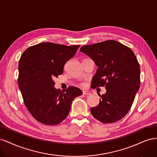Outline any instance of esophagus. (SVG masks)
<instances>
[{"mask_svg":"<svg viewBox=\"0 0 157 157\" xmlns=\"http://www.w3.org/2000/svg\"><path fill=\"white\" fill-rule=\"evenodd\" d=\"M82 94H84V95H86V96H90V95H91V93H90V92H88V91H83L82 92Z\"/></svg>","mask_w":157,"mask_h":157,"instance_id":"obj_1","label":"esophagus"}]
</instances>
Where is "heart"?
Returning <instances> with one entry per match:
<instances>
[{"label":"heart","instance_id":"heart-1","mask_svg":"<svg viewBox=\"0 0 157 157\" xmlns=\"http://www.w3.org/2000/svg\"><path fill=\"white\" fill-rule=\"evenodd\" d=\"M82 85H83V84H82Z\"/></svg>","mask_w":157,"mask_h":157}]
</instances>
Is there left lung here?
<instances>
[{
    "label": "left lung",
    "instance_id": "1",
    "mask_svg": "<svg viewBox=\"0 0 157 157\" xmlns=\"http://www.w3.org/2000/svg\"><path fill=\"white\" fill-rule=\"evenodd\" d=\"M80 51L98 67L92 88L106 89V93L100 95L99 105L91 108L92 115L105 124L121 120L129 111L140 86V67L134 53L113 40L83 46Z\"/></svg>",
    "mask_w": 157,
    "mask_h": 157
}]
</instances>
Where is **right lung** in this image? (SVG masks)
I'll return each mask as SVG.
<instances>
[{"instance_id": "obj_1", "label": "right lung", "mask_w": 157, "mask_h": 157, "mask_svg": "<svg viewBox=\"0 0 157 157\" xmlns=\"http://www.w3.org/2000/svg\"><path fill=\"white\" fill-rule=\"evenodd\" d=\"M78 46L42 42L30 46L19 61L18 86L25 105L35 119L46 125H57L67 117L71 103L82 92L75 86L61 91L54 78L75 55Z\"/></svg>"}]
</instances>
